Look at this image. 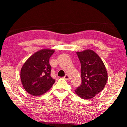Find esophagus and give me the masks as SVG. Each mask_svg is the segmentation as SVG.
<instances>
[{
	"label": "esophagus",
	"mask_w": 127,
	"mask_h": 127,
	"mask_svg": "<svg viewBox=\"0 0 127 127\" xmlns=\"http://www.w3.org/2000/svg\"><path fill=\"white\" fill-rule=\"evenodd\" d=\"M64 78L65 80H69V76L68 75V74H66V75L64 76Z\"/></svg>",
	"instance_id": "34e87169"
}]
</instances>
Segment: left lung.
Segmentation results:
<instances>
[{
	"label": "left lung",
	"mask_w": 127,
	"mask_h": 127,
	"mask_svg": "<svg viewBox=\"0 0 127 127\" xmlns=\"http://www.w3.org/2000/svg\"><path fill=\"white\" fill-rule=\"evenodd\" d=\"M81 64V84L75 93L83 99H91L105 87L107 73L103 61L91 50L77 52Z\"/></svg>",
	"instance_id": "8db88e82"
}]
</instances>
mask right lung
Listing matches in <instances>:
<instances>
[{
	"label": "right lung",
	"instance_id": "1",
	"mask_svg": "<svg viewBox=\"0 0 127 127\" xmlns=\"http://www.w3.org/2000/svg\"><path fill=\"white\" fill-rule=\"evenodd\" d=\"M54 50L43 49L28 59L21 70V80L25 91L33 96H40L52 87L55 80L51 74L49 60Z\"/></svg>",
	"mask_w": 127,
	"mask_h": 127
}]
</instances>
